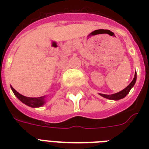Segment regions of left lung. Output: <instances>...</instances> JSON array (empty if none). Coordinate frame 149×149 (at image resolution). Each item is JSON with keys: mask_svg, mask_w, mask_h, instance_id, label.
<instances>
[{"mask_svg": "<svg viewBox=\"0 0 149 149\" xmlns=\"http://www.w3.org/2000/svg\"><path fill=\"white\" fill-rule=\"evenodd\" d=\"M136 79H137V73L136 72H135V74H134L133 80L131 82V84H130L129 85L126 87V88H125L121 91L118 92V93H113V94H111V95H108V94H103V93H99V94L101 96V97H103L107 98V99H109V100H118L122 99V98L125 97L127 96V93H129L130 91H131V89L134 86L135 82H136Z\"/></svg>", "mask_w": 149, "mask_h": 149, "instance_id": "left-lung-1", "label": "left lung"}]
</instances>
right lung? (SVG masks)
<instances>
[{
	"instance_id": "right-lung-1",
	"label": "right lung",
	"mask_w": 149,
	"mask_h": 149,
	"mask_svg": "<svg viewBox=\"0 0 149 149\" xmlns=\"http://www.w3.org/2000/svg\"><path fill=\"white\" fill-rule=\"evenodd\" d=\"M10 88L12 90L14 94L17 97V99L21 100L23 104H26L29 107L36 108V107H40L43 106L46 103V100H45L46 97L45 96L40 97H28L22 95L21 93L17 92L11 86H10Z\"/></svg>"
}]
</instances>
